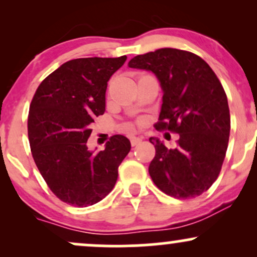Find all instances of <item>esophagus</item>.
I'll list each match as a JSON object with an SVG mask.
<instances>
[{"mask_svg": "<svg viewBox=\"0 0 257 257\" xmlns=\"http://www.w3.org/2000/svg\"><path fill=\"white\" fill-rule=\"evenodd\" d=\"M141 141H143V138L133 137V138L131 139V144H132V146H137V145H139V144H140Z\"/></svg>", "mask_w": 257, "mask_h": 257, "instance_id": "1", "label": "esophagus"}]
</instances>
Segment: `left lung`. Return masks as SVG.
I'll use <instances>...</instances> for the list:
<instances>
[{
  "instance_id": "left-lung-1",
  "label": "left lung",
  "mask_w": 257,
  "mask_h": 257,
  "mask_svg": "<svg viewBox=\"0 0 257 257\" xmlns=\"http://www.w3.org/2000/svg\"><path fill=\"white\" fill-rule=\"evenodd\" d=\"M128 65L157 76L163 104L155 126L180 135L175 149L150 138L156 149L149 167L153 182L174 198L200 196L219 176L228 146L231 117L222 84L202 58L181 49H157Z\"/></svg>"
}]
</instances>
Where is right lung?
Wrapping results in <instances>:
<instances>
[{
  "label": "right lung",
  "mask_w": 257,
  "mask_h": 257,
  "mask_svg": "<svg viewBox=\"0 0 257 257\" xmlns=\"http://www.w3.org/2000/svg\"><path fill=\"white\" fill-rule=\"evenodd\" d=\"M126 57L81 58L61 65L38 85L28 135L35 163L48 187L67 204L88 206L111 192L131 141L113 135L105 150H88L91 123L105 112L107 82Z\"/></svg>",
  "instance_id": "add662e5"
}]
</instances>
